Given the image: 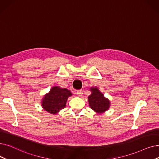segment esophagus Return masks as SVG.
<instances>
[{"mask_svg":"<svg viewBox=\"0 0 159 159\" xmlns=\"http://www.w3.org/2000/svg\"><path fill=\"white\" fill-rule=\"evenodd\" d=\"M77 95L78 96H81L82 95V90H81V89H79V90H77Z\"/></svg>","mask_w":159,"mask_h":159,"instance_id":"1","label":"esophagus"}]
</instances>
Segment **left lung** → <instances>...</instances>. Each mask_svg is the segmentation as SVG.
I'll list each match as a JSON object with an SVG mask.
<instances>
[{
	"mask_svg": "<svg viewBox=\"0 0 159 159\" xmlns=\"http://www.w3.org/2000/svg\"><path fill=\"white\" fill-rule=\"evenodd\" d=\"M92 94L88 97L89 107L96 112H103L108 109L110 101L104 98L99 89L95 88H91Z\"/></svg>",
	"mask_w": 159,
	"mask_h": 159,
	"instance_id": "1",
	"label": "left lung"
}]
</instances>
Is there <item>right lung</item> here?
I'll use <instances>...</instances> for the list:
<instances>
[{
	"mask_svg": "<svg viewBox=\"0 0 159 159\" xmlns=\"http://www.w3.org/2000/svg\"><path fill=\"white\" fill-rule=\"evenodd\" d=\"M71 95V92L66 88L53 87L44 97L42 107L48 112L57 114L66 107L67 99Z\"/></svg>",
	"mask_w": 159,
	"mask_h": 159,
	"instance_id": "add662e5",
	"label": "right lung"
}]
</instances>
